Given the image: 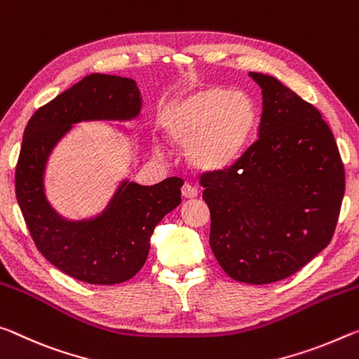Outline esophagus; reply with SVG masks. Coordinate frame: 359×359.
I'll return each instance as SVG.
<instances>
[{
    "label": "esophagus",
    "mask_w": 359,
    "mask_h": 359,
    "mask_svg": "<svg viewBox=\"0 0 359 359\" xmlns=\"http://www.w3.org/2000/svg\"><path fill=\"white\" fill-rule=\"evenodd\" d=\"M197 189L191 184H184L183 187H181V196H183L184 198H196L197 197Z\"/></svg>",
    "instance_id": "esophagus-1"
}]
</instances>
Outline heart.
<instances>
[{
    "label": "heart",
    "instance_id": "obj_1",
    "mask_svg": "<svg viewBox=\"0 0 359 359\" xmlns=\"http://www.w3.org/2000/svg\"><path fill=\"white\" fill-rule=\"evenodd\" d=\"M257 121L252 100L219 86L196 90L170 104L163 130L203 172L231 168L248 146Z\"/></svg>",
    "mask_w": 359,
    "mask_h": 359
}]
</instances>
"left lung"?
I'll use <instances>...</instances> for the list:
<instances>
[{
    "mask_svg": "<svg viewBox=\"0 0 359 359\" xmlns=\"http://www.w3.org/2000/svg\"><path fill=\"white\" fill-rule=\"evenodd\" d=\"M259 138L231 168L201 178L210 246L229 277L250 285L283 280L331 242L345 172L320 111L269 74Z\"/></svg>",
    "mask_w": 359,
    "mask_h": 359,
    "instance_id": "1",
    "label": "left lung"
}]
</instances>
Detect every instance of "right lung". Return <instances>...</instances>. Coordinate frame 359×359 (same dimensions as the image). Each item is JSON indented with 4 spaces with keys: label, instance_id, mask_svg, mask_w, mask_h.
I'll return each mask as SVG.
<instances>
[{
    "label": "right lung",
    "instance_id": "add662e5",
    "mask_svg": "<svg viewBox=\"0 0 359 359\" xmlns=\"http://www.w3.org/2000/svg\"><path fill=\"white\" fill-rule=\"evenodd\" d=\"M141 93L130 78L93 73L41 107L28 121L15 167V197L34 245L52 266L90 285H117L144 266L151 235L181 203V178L154 186L124 180L95 218L65 219L47 202L44 172L52 149L82 121H132Z\"/></svg>",
    "mask_w": 359,
    "mask_h": 359
}]
</instances>
